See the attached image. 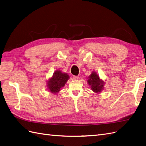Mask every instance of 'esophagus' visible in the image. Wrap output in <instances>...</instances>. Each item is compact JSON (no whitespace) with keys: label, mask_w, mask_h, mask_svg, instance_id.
Masks as SVG:
<instances>
[{"label":"esophagus","mask_w":146,"mask_h":146,"mask_svg":"<svg viewBox=\"0 0 146 146\" xmlns=\"http://www.w3.org/2000/svg\"><path fill=\"white\" fill-rule=\"evenodd\" d=\"M73 78L74 80H78L80 79V77L78 76H73Z\"/></svg>","instance_id":"esophagus-1"}]
</instances>
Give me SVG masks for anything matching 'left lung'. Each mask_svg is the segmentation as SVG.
Listing matches in <instances>:
<instances>
[{"label": "left lung", "instance_id": "1", "mask_svg": "<svg viewBox=\"0 0 146 146\" xmlns=\"http://www.w3.org/2000/svg\"><path fill=\"white\" fill-rule=\"evenodd\" d=\"M88 83L90 86L92 91L96 93L101 92L104 89V81L99 78L96 72H92L88 80Z\"/></svg>", "mask_w": 146, "mask_h": 146}]
</instances>
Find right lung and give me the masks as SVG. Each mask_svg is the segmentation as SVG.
<instances>
[{
    "mask_svg": "<svg viewBox=\"0 0 146 146\" xmlns=\"http://www.w3.org/2000/svg\"><path fill=\"white\" fill-rule=\"evenodd\" d=\"M69 78L66 73H62L60 70L55 71L52 77L47 81V86L50 92L54 94L58 92L61 88L64 86Z\"/></svg>",
    "mask_w": 146,
    "mask_h": 146,
    "instance_id": "add662e5",
    "label": "right lung"
}]
</instances>
